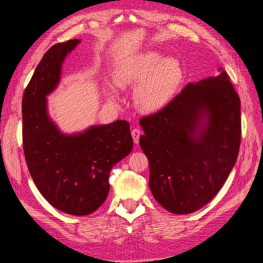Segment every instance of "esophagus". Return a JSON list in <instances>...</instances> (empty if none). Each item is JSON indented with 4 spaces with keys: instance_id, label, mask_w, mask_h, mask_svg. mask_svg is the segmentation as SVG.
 Returning a JSON list of instances; mask_svg holds the SVG:
<instances>
[{
    "instance_id": "obj_1",
    "label": "esophagus",
    "mask_w": 263,
    "mask_h": 263,
    "mask_svg": "<svg viewBox=\"0 0 263 263\" xmlns=\"http://www.w3.org/2000/svg\"><path fill=\"white\" fill-rule=\"evenodd\" d=\"M140 135H141V132H140V129H138V128H134V129L132 130V136H133V139H134L135 144H138V142H139Z\"/></svg>"
}]
</instances>
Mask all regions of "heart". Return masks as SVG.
I'll use <instances>...</instances> for the list:
<instances>
[{
	"instance_id": "1",
	"label": "heart",
	"mask_w": 263,
	"mask_h": 263,
	"mask_svg": "<svg viewBox=\"0 0 263 263\" xmlns=\"http://www.w3.org/2000/svg\"><path fill=\"white\" fill-rule=\"evenodd\" d=\"M183 70L180 62L173 58H164L157 51H147L125 61L114 71L113 80L118 87L137 86L135 102L138 107L153 112L163 107L176 94L182 81ZM115 101V91L108 92Z\"/></svg>"
}]
</instances>
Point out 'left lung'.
<instances>
[{"mask_svg":"<svg viewBox=\"0 0 263 263\" xmlns=\"http://www.w3.org/2000/svg\"><path fill=\"white\" fill-rule=\"evenodd\" d=\"M189 83L159 112L139 119L149 186L163 209L190 214L224 185L240 147V99L226 71Z\"/></svg>","mask_w":263,"mask_h":263,"instance_id":"8db88e82","label":"left lung"}]
</instances>
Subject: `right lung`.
Here are the masks:
<instances>
[{"label": "right lung", "instance_id": "obj_1", "mask_svg": "<svg viewBox=\"0 0 263 263\" xmlns=\"http://www.w3.org/2000/svg\"><path fill=\"white\" fill-rule=\"evenodd\" d=\"M80 39L53 45L24 91L23 146L39 192L57 210L76 216L97 211L109 191V172L133 149L127 121L60 133L47 113V99L60 81L61 65Z\"/></svg>", "mask_w": 263, "mask_h": 263}]
</instances>
